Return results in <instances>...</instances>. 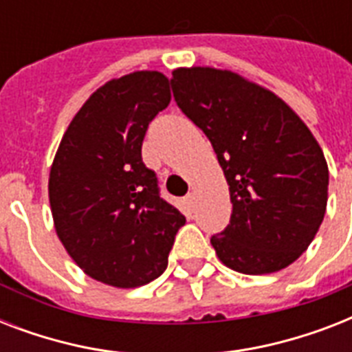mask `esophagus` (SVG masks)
Returning <instances> with one entry per match:
<instances>
[{
    "label": "esophagus",
    "mask_w": 352,
    "mask_h": 352,
    "mask_svg": "<svg viewBox=\"0 0 352 352\" xmlns=\"http://www.w3.org/2000/svg\"><path fill=\"white\" fill-rule=\"evenodd\" d=\"M193 203H195V193H188V195H186V204H188V206H190V208H192Z\"/></svg>",
    "instance_id": "1"
}]
</instances>
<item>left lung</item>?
<instances>
[{"label": "left lung", "instance_id": "1", "mask_svg": "<svg viewBox=\"0 0 352 352\" xmlns=\"http://www.w3.org/2000/svg\"><path fill=\"white\" fill-rule=\"evenodd\" d=\"M170 82L230 186V223L210 239L219 259L250 276L289 267L327 208L329 168L316 138L281 98L239 74L177 69Z\"/></svg>", "mask_w": 352, "mask_h": 352}]
</instances>
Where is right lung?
<instances>
[{"label":"right lung","instance_id":"add662e5","mask_svg":"<svg viewBox=\"0 0 352 352\" xmlns=\"http://www.w3.org/2000/svg\"><path fill=\"white\" fill-rule=\"evenodd\" d=\"M170 100L168 78L157 71L107 82L69 124L52 162L58 237L87 276L118 289L159 278L186 223L142 160L149 122Z\"/></svg>","mask_w":352,"mask_h":352}]
</instances>
